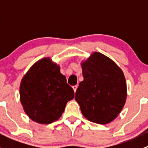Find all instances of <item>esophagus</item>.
I'll return each mask as SVG.
<instances>
[{"mask_svg":"<svg viewBox=\"0 0 148 148\" xmlns=\"http://www.w3.org/2000/svg\"><path fill=\"white\" fill-rule=\"evenodd\" d=\"M72 88H73V89H74V92H76V91H77V85H75V86H73Z\"/></svg>","mask_w":148,"mask_h":148,"instance_id":"esophagus-1","label":"esophagus"}]
</instances>
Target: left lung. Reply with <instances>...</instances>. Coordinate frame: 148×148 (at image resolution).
<instances>
[{
  "label": "left lung",
  "mask_w": 148,
  "mask_h": 148,
  "mask_svg": "<svg viewBox=\"0 0 148 148\" xmlns=\"http://www.w3.org/2000/svg\"><path fill=\"white\" fill-rule=\"evenodd\" d=\"M84 80L75 100L84 117L97 124L112 122L120 114L127 98V84L122 69L105 55L94 52L81 63Z\"/></svg>",
  "instance_id": "left-lung-1"
}]
</instances>
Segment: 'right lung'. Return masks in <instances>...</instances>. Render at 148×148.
I'll list each match as a JSON object with an SVG mask.
<instances>
[{"label":"right lung","mask_w":148,"mask_h":148,"mask_svg":"<svg viewBox=\"0 0 148 148\" xmlns=\"http://www.w3.org/2000/svg\"><path fill=\"white\" fill-rule=\"evenodd\" d=\"M74 97L60 66L49 57L37 61L21 82V103L28 117L37 123L46 125L59 120Z\"/></svg>","instance_id":"add662e5"}]
</instances>
